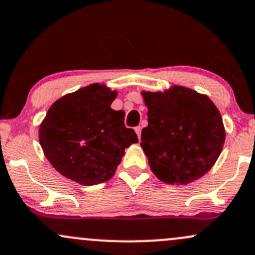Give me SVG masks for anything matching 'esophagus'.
<instances>
[{
    "instance_id": "obj_1",
    "label": "esophagus",
    "mask_w": 255,
    "mask_h": 255,
    "mask_svg": "<svg viewBox=\"0 0 255 255\" xmlns=\"http://www.w3.org/2000/svg\"><path fill=\"white\" fill-rule=\"evenodd\" d=\"M134 130H135V133H136V135H138V138L140 139V135H141V127H140V126H138V127L134 128Z\"/></svg>"
}]
</instances>
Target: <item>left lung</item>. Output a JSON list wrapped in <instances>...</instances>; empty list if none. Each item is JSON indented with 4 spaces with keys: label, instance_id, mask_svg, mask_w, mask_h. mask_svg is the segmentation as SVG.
Segmentation results:
<instances>
[{
    "label": "left lung",
    "instance_id": "obj_1",
    "mask_svg": "<svg viewBox=\"0 0 255 255\" xmlns=\"http://www.w3.org/2000/svg\"><path fill=\"white\" fill-rule=\"evenodd\" d=\"M147 127L141 147L159 180L187 185L208 173L222 153L225 128L222 115L206 94L183 86L141 92Z\"/></svg>",
    "mask_w": 255,
    "mask_h": 255
}]
</instances>
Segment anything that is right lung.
Masks as SVG:
<instances>
[{
	"label": "right lung",
	"instance_id": "1",
	"mask_svg": "<svg viewBox=\"0 0 255 255\" xmlns=\"http://www.w3.org/2000/svg\"><path fill=\"white\" fill-rule=\"evenodd\" d=\"M117 91L93 83L54 102L41 122L44 156L61 175L85 186L114 177L125 149L138 136L125 126V111L111 109Z\"/></svg>",
	"mask_w": 255,
	"mask_h": 255
}]
</instances>
